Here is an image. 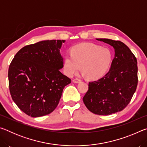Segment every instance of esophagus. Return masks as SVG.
I'll list each match as a JSON object with an SVG mask.
<instances>
[{
  "label": "esophagus",
  "instance_id": "esophagus-1",
  "mask_svg": "<svg viewBox=\"0 0 147 147\" xmlns=\"http://www.w3.org/2000/svg\"><path fill=\"white\" fill-rule=\"evenodd\" d=\"M73 82L74 83H75V84H78L80 82H81V80H80L78 79V78H75V79L73 80Z\"/></svg>",
  "mask_w": 147,
  "mask_h": 147
}]
</instances>
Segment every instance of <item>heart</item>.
<instances>
[{
	"mask_svg": "<svg viewBox=\"0 0 147 147\" xmlns=\"http://www.w3.org/2000/svg\"><path fill=\"white\" fill-rule=\"evenodd\" d=\"M112 61L110 50L90 43H82L72 47L71 54L63 60L67 75L73 76L81 66L82 71L88 79H98L105 74Z\"/></svg>",
	"mask_w": 147,
	"mask_h": 147,
	"instance_id": "1",
	"label": "heart"
}]
</instances>
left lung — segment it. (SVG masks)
<instances>
[{
    "label": "left lung",
    "mask_w": 147,
    "mask_h": 147,
    "mask_svg": "<svg viewBox=\"0 0 147 147\" xmlns=\"http://www.w3.org/2000/svg\"><path fill=\"white\" fill-rule=\"evenodd\" d=\"M96 39L113 47L115 55L108 73L97 81L89 83L83 101L92 113L108 115L122 111L130 102L138 86V63L123 42Z\"/></svg>",
    "instance_id": "left-lung-1"
}]
</instances>
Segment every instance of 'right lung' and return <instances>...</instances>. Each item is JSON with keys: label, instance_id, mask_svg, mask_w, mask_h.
Listing matches in <instances>:
<instances>
[{"label": "right lung", "instance_id": "obj_1", "mask_svg": "<svg viewBox=\"0 0 147 147\" xmlns=\"http://www.w3.org/2000/svg\"><path fill=\"white\" fill-rule=\"evenodd\" d=\"M65 40H44L24 47L12 60L8 70L11 98L19 108L32 117L55 109L65 86L71 79L62 74L60 49Z\"/></svg>", "mask_w": 147, "mask_h": 147}]
</instances>
